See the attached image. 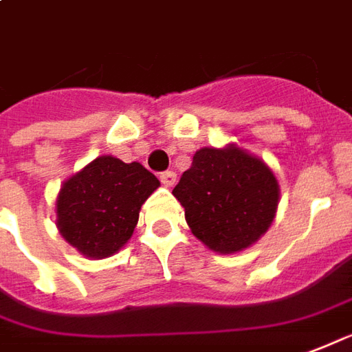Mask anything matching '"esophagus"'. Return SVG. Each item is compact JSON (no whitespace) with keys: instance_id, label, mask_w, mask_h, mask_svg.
<instances>
[{"instance_id":"obj_1","label":"esophagus","mask_w":352,"mask_h":352,"mask_svg":"<svg viewBox=\"0 0 352 352\" xmlns=\"http://www.w3.org/2000/svg\"><path fill=\"white\" fill-rule=\"evenodd\" d=\"M159 179H161L163 186L173 187L174 184H176V173H174V170H165V173H161Z\"/></svg>"}]
</instances>
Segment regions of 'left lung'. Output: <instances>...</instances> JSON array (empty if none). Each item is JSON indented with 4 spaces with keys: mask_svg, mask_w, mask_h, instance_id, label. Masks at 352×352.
<instances>
[{
    "mask_svg": "<svg viewBox=\"0 0 352 352\" xmlns=\"http://www.w3.org/2000/svg\"><path fill=\"white\" fill-rule=\"evenodd\" d=\"M173 195L186 208L189 229L217 253L255 243L274 221L279 201L276 176L258 157L236 146L202 148Z\"/></svg>",
    "mask_w": 352,
    "mask_h": 352,
    "instance_id": "1",
    "label": "left lung"
}]
</instances>
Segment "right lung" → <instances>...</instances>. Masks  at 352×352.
<instances>
[{
	"label": "right lung",
	"mask_w": 352,
	"mask_h": 352,
	"mask_svg": "<svg viewBox=\"0 0 352 352\" xmlns=\"http://www.w3.org/2000/svg\"><path fill=\"white\" fill-rule=\"evenodd\" d=\"M159 187L140 163L102 155L69 178L56 202L58 229L82 255H114L137 227L138 212Z\"/></svg>",
	"instance_id": "obj_1"
}]
</instances>
